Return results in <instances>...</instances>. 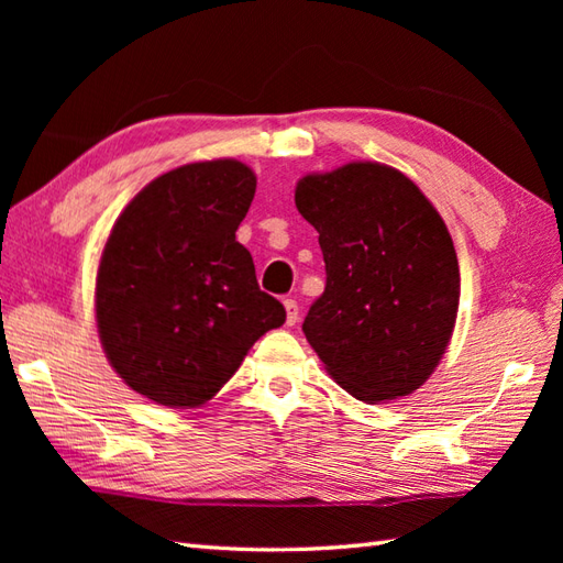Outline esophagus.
Instances as JSON below:
<instances>
[{"label":"esophagus","mask_w":563,"mask_h":563,"mask_svg":"<svg viewBox=\"0 0 563 563\" xmlns=\"http://www.w3.org/2000/svg\"><path fill=\"white\" fill-rule=\"evenodd\" d=\"M283 305H285V312H288L285 321H288V327H295L297 321H300V307H297V302L292 300V297H288V300H283Z\"/></svg>","instance_id":"34e87169"}]
</instances>
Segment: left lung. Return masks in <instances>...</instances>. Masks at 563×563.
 <instances>
[{"instance_id": "8db88e82", "label": "left lung", "mask_w": 563, "mask_h": 563, "mask_svg": "<svg viewBox=\"0 0 563 563\" xmlns=\"http://www.w3.org/2000/svg\"><path fill=\"white\" fill-rule=\"evenodd\" d=\"M295 206L327 263V288L302 324L309 345L355 399L406 397L438 367L457 319L445 222L411 178L377 162L300 178Z\"/></svg>"}]
</instances>
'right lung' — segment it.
<instances>
[{"instance_id":"add662e5","label":"right lung","mask_w":563,"mask_h":563,"mask_svg":"<svg viewBox=\"0 0 563 563\" xmlns=\"http://www.w3.org/2000/svg\"><path fill=\"white\" fill-rule=\"evenodd\" d=\"M256 176L236 159L162 174L128 202L103 246L97 324L106 357L142 397L196 409L230 379L285 307L236 242Z\"/></svg>"}]
</instances>
